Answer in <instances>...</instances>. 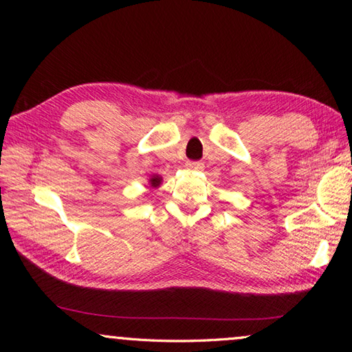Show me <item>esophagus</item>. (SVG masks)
<instances>
[{"label": "esophagus", "instance_id": "esophagus-1", "mask_svg": "<svg viewBox=\"0 0 352 352\" xmlns=\"http://www.w3.org/2000/svg\"><path fill=\"white\" fill-rule=\"evenodd\" d=\"M186 168H188L189 170H203L204 164L200 163V162H188V163H186Z\"/></svg>", "mask_w": 352, "mask_h": 352}]
</instances>
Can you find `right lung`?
<instances>
[{
    "mask_svg": "<svg viewBox=\"0 0 352 352\" xmlns=\"http://www.w3.org/2000/svg\"><path fill=\"white\" fill-rule=\"evenodd\" d=\"M162 182H163V178L160 177V175H152L149 178V188L157 189V188H160V184H162Z\"/></svg>",
    "mask_w": 352,
    "mask_h": 352,
    "instance_id": "1",
    "label": "right lung"
}]
</instances>
